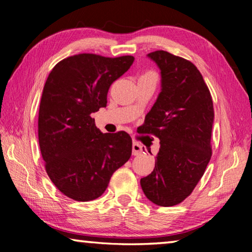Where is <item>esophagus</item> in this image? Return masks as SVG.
I'll return each instance as SVG.
<instances>
[{
    "mask_svg": "<svg viewBox=\"0 0 252 252\" xmlns=\"http://www.w3.org/2000/svg\"><path fill=\"white\" fill-rule=\"evenodd\" d=\"M143 152V148L139 142L134 141L132 143V155L133 156H140Z\"/></svg>",
    "mask_w": 252,
    "mask_h": 252,
    "instance_id": "34e87169",
    "label": "esophagus"
}]
</instances>
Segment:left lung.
<instances>
[{"instance_id":"obj_1","label":"left lung","mask_w":252,"mask_h":252,"mask_svg":"<svg viewBox=\"0 0 252 252\" xmlns=\"http://www.w3.org/2000/svg\"><path fill=\"white\" fill-rule=\"evenodd\" d=\"M161 70V92L143 123L160 140L156 167L140 180L157 206L172 207L192 193L211 159V93L192 62L167 51L148 54Z\"/></svg>"}]
</instances>
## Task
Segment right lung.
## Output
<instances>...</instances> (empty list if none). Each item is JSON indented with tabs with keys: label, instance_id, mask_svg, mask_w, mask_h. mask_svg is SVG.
<instances>
[{
	"label": "right lung",
	"instance_id": "right-lung-1",
	"mask_svg": "<svg viewBox=\"0 0 252 252\" xmlns=\"http://www.w3.org/2000/svg\"><path fill=\"white\" fill-rule=\"evenodd\" d=\"M133 61L81 53L60 61L46 79L37 121L41 155L51 181L75 201L99 198L130 159L131 136L102 133L91 114L106 106L111 84Z\"/></svg>",
	"mask_w": 252,
	"mask_h": 252
}]
</instances>
